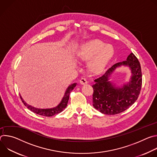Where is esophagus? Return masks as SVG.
Segmentation results:
<instances>
[{
  "instance_id": "obj_1",
  "label": "esophagus",
  "mask_w": 157,
  "mask_h": 157,
  "mask_svg": "<svg viewBox=\"0 0 157 157\" xmlns=\"http://www.w3.org/2000/svg\"><path fill=\"white\" fill-rule=\"evenodd\" d=\"M79 83H80L81 84H82V85H85V84H86L87 83V81H86V79H84V78H81V79L79 80Z\"/></svg>"
}]
</instances>
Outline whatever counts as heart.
Returning <instances> with one entry per match:
<instances>
[{
    "label": "heart",
    "instance_id": "1",
    "mask_svg": "<svg viewBox=\"0 0 157 157\" xmlns=\"http://www.w3.org/2000/svg\"><path fill=\"white\" fill-rule=\"evenodd\" d=\"M114 53L113 47L105 44L99 39L87 40L79 45L75 52L78 61H87V68L92 73H101L113 58Z\"/></svg>",
    "mask_w": 157,
    "mask_h": 157
}]
</instances>
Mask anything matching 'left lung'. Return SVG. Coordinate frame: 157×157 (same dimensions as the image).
Segmentation results:
<instances>
[{
	"label": "left lung",
	"instance_id": "left-lung-1",
	"mask_svg": "<svg viewBox=\"0 0 157 157\" xmlns=\"http://www.w3.org/2000/svg\"><path fill=\"white\" fill-rule=\"evenodd\" d=\"M121 66L129 67L131 77L128 82L119 86L109 79L113 72ZM94 81L95 82L92 85L94 107L102 114L107 115L122 113L135 102L139 96L142 83L140 63L131 53L126 60L114 64Z\"/></svg>",
	"mask_w": 157,
	"mask_h": 157
}]
</instances>
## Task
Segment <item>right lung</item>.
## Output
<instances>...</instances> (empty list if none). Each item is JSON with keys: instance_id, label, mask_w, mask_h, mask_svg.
Here are the masks:
<instances>
[{"instance_id": "1", "label": "right lung", "mask_w": 157, "mask_h": 157, "mask_svg": "<svg viewBox=\"0 0 157 157\" xmlns=\"http://www.w3.org/2000/svg\"><path fill=\"white\" fill-rule=\"evenodd\" d=\"M77 83L75 82L73 84H71L68 86V87L66 88V91L64 92V96L63 98L61 99V101L56 106L52 108H48V109H40V108H36L33 106H32L31 105L28 104L27 102H25V101L23 99V98H21V96L20 95V99L22 101V102L24 103V104L31 111H32L33 113L43 116H46V117H51L53 116H55L58 113H60L61 112H62L67 106V104H68L69 98H70V94L71 91L74 89V87L76 86Z\"/></svg>"}]
</instances>
